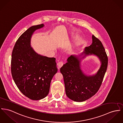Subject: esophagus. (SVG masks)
<instances>
[{"label": "esophagus", "mask_w": 123, "mask_h": 123, "mask_svg": "<svg viewBox=\"0 0 123 123\" xmlns=\"http://www.w3.org/2000/svg\"><path fill=\"white\" fill-rule=\"evenodd\" d=\"M63 65H64V63H63L62 61L58 62L57 63V66H58V69L60 68L62 66H63Z\"/></svg>", "instance_id": "obj_1"}]
</instances>
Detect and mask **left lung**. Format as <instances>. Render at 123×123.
I'll return each mask as SVG.
<instances>
[{
	"mask_svg": "<svg viewBox=\"0 0 123 123\" xmlns=\"http://www.w3.org/2000/svg\"><path fill=\"white\" fill-rule=\"evenodd\" d=\"M101 42L92 35V43L84 48L80 54L71 55L67 63L60 68L64 77L66 93L71 100L81 102L89 99L99 90L107 70L108 57ZM95 55L101 63L97 72L92 75L86 74L81 68L82 60L87 56Z\"/></svg>",
	"mask_w": 123,
	"mask_h": 123,
	"instance_id": "8db88e82",
	"label": "left lung"
}]
</instances>
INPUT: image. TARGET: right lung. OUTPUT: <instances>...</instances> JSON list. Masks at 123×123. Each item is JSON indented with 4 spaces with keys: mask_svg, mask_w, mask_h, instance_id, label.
Segmentation results:
<instances>
[{
    "mask_svg": "<svg viewBox=\"0 0 123 123\" xmlns=\"http://www.w3.org/2000/svg\"><path fill=\"white\" fill-rule=\"evenodd\" d=\"M44 26H33L18 38L13 48L11 73L19 91L33 100L45 98L49 94L51 80L57 72L55 57L39 54L31 45L34 32Z\"/></svg>",
    "mask_w": 123,
    "mask_h": 123,
    "instance_id": "1",
    "label": "right lung"
}]
</instances>
